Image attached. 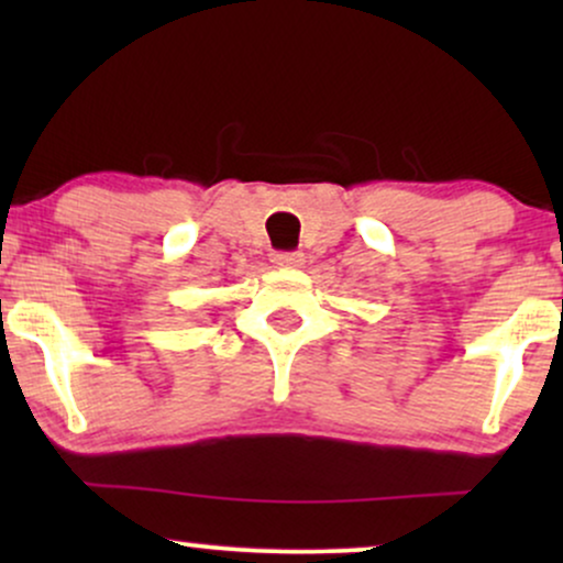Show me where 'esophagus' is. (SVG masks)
I'll use <instances>...</instances> for the list:
<instances>
[{
    "label": "esophagus",
    "instance_id": "esophagus-1",
    "mask_svg": "<svg viewBox=\"0 0 563 563\" xmlns=\"http://www.w3.org/2000/svg\"><path fill=\"white\" fill-rule=\"evenodd\" d=\"M269 262H273L275 267H301L303 256L299 254V251H294V254H283V251H275V254H269Z\"/></svg>",
    "mask_w": 563,
    "mask_h": 563
}]
</instances>
